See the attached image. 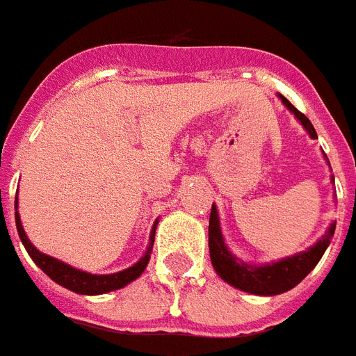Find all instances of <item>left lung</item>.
Here are the masks:
<instances>
[{
    "instance_id": "8db88e82",
    "label": "left lung",
    "mask_w": 356,
    "mask_h": 356,
    "mask_svg": "<svg viewBox=\"0 0 356 356\" xmlns=\"http://www.w3.org/2000/svg\"><path fill=\"white\" fill-rule=\"evenodd\" d=\"M280 99L294 113L296 119L303 124V129L309 132V136L312 139H318L316 130H314L311 121L298 108L292 106L289 99H285L283 95H280ZM327 163H329V160H327ZM334 227H337V222H332L325 232V235L314 246L305 250V252H300V254L292 255V257L281 259L277 263L257 266V264L243 263L241 259L235 257L227 250L222 232H220L218 211L215 204H213L211 215H209V255H211V264L213 268L217 270V274L226 283H229V285L238 289V291L257 296L283 294V292L294 289L298 283H301L309 275V272L316 266L318 261L322 259L323 252L329 246V243H331L332 235H334Z\"/></svg>"
}]
</instances>
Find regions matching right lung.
<instances>
[{"label":"right lung","mask_w":356,"mask_h":356,"mask_svg":"<svg viewBox=\"0 0 356 356\" xmlns=\"http://www.w3.org/2000/svg\"><path fill=\"white\" fill-rule=\"evenodd\" d=\"M14 209H18V198L14 200ZM14 217H16V227H18V235L24 243L27 254L31 255L34 263L38 264L40 268L44 270L45 274L49 275L51 280L58 283V285L70 289V291L76 292V294H86V296H95V294H104V292L118 291V289H123L129 283H132L134 280H138L139 275L143 274V270L147 268L150 259V252H152V246H154V233L156 226H158V220L154 222L152 229H150V243L149 248L145 252V255L139 259L138 263L130 266L127 270H121L118 274H106V275H97V274H88V272H82V270H76L70 264L62 263L58 259L51 257V255L42 254L40 250H36L33 246L27 235L24 232V226H22V220H19L18 211H14Z\"/></svg>","instance_id":"obj_1"}]
</instances>
